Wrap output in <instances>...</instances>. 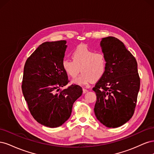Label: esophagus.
<instances>
[{
	"label": "esophagus",
	"mask_w": 154,
	"mask_h": 154,
	"mask_svg": "<svg viewBox=\"0 0 154 154\" xmlns=\"http://www.w3.org/2000/svg\"><path fill=\"white\" fill-rule=\"evenodd\" d=\"M87 92H88V91L86 89V88H83V94H85V93H86Z\"/></svg>",
	"instance_id": "1"
}]
</instances>
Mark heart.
I'll use <instances>...</instances> for the list:
<instances>
[{
    "label": "heart",
    "instance_id": "heart-1",
    "mask_svg": "<svg viewBox=\"0 0 154 154\" xmlns=\"http://www.w3.org/2000/svg\"><path fill=\"white\" fill-rule=\"evenodd\" d=\"M72 60L63 59L62 66L69 76L74 78L79 72L82 73L72 83L87 85L103 78L106 72L107 62L103 54L95 53L85 45H78L71 53Z\"/></svg>",
    "mask_w": 154,
    "mask_h": 154
}]
</instances>
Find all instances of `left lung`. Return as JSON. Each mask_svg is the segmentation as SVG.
I'll return each instance as SVG.
<instances>
[{"label":"left lung","instance_id":"obj_1","mask_svg":"<svg viewBox=\"0 0 154 154\" xmlns=\"http://www.w3.org/2000/svg\"><path fill=\"white\" fill-rule=\"evenodd\" d=\"M100 45L107 66L104 76L92 88L97 96L94 110L100 123L116 128L128 122L134 113L140 88L137 63L115 37L102 38Z\"/></svg>","mask_w":154,"mask_h":154}]
</instances>
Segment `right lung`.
Instances as JSON below:
<instances>
[{
  "label": "right lung",
  "instance_id": "1",
  "mask_svg": "<svg viewBox=\"0 0 154 154\" xmlns=\"http://www.w3.org/2000/svg\"><path fill=\"white\" fill-rule=\"evenodd\" d=\"M66 41L46 42L27 59L22 90L31 115L45 127L56 128L71 116L73 103L82 94V88L71 85L62 66ZM60 92L57 93L56 92Z\"/></svg>",
  "mask_w": 154,
  "mask_h": 154
}]
</instances>
